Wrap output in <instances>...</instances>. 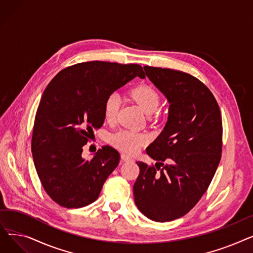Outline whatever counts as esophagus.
I'll use <instances>...</instances> for the list:
<instances>
[{"mask_svg": "<svg viewBox=\"0 0 253 253\" xmlns=\"http://www.w3.org/2000/svg\"><path fill=\"white\" fill-rule=\"evenodd\" d=\"M121 160L122 162H128V161H132V158L125 154H121Z\"/></svg>", "mask_w": 253, "mask_h": 253, "instance_id": "34e87169", "label": "esophagus"}]
</instances>
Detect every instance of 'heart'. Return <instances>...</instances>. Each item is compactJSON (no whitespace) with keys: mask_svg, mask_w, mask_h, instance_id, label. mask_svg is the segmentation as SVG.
Listing matches in <instances>:
<instances>
[{"mask_svg":"<svg viewBox=\"0 0 253 253\" xmlns=\"http://www.w3.org/2000/svg\"><path fill=\"white\" fill-rule=\"evenodd\" d=\"M131 96L139 105V108L147 115L155 113L160 104V96L158 92L150 86H138L131 91ZM121 104V97L118 93H112L104 101L103 113L108 122H114ZM147 141V137L141 134L134 133L132 131H119L111 138V142L116 148L125 153L133 154L137 152L140 145Z\"/></svg>","mask_w":253,"mask_h":253,"instance_id":"b5f03b06","label":"heart"}]
</instances>
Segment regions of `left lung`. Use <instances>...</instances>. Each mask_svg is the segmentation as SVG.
<instances>
[{
    "label": "left lung",
    "mask_w": 253,
    "mask_h": 253,
    "mask_svg": "<svg viewBox=\"0 0 253 253\" xmlns=\"http://www.w3.org/2000/svg\"><path fill=\"white\" fill-rule=\"evenodd\" d=\"M145 75L166 97L167 122L147 148L156 161L143 162L133 185L134 202L148 218L165 222L185 215L198 203L213 178L221 155L222 124L218 104L210 90L190 74L143 66Z\"/></svg>",
    "instance_id": "left-lung-1"
}]
</instances>
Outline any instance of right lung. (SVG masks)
Masks as SVG:
<instances>
[{
  "label": "right lung",
  "mask_w": 253,
  "mask_h": 253,
  "mask_svg": "<svg viewBox=\"0 0 253 253\" xmlns=\"http://www.w3.org/2000/svg\"><path fill=\"white\" fill-rule=\"evenodd\" d=\"M136 77L145 78L139 64L88 61L62 70L46 87L35 118L32 153L43 188L60 206L94 202L118 166L114 148L106 145L85 160L83 147L104 122L106 97Z\"/></svg>",
  "instance_id": "right-lung-1"
}]
</instances>
